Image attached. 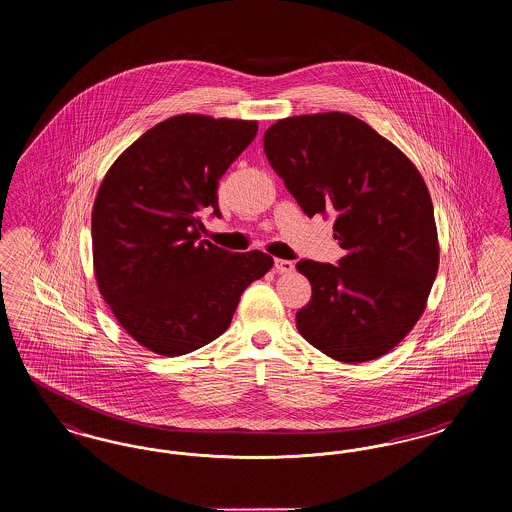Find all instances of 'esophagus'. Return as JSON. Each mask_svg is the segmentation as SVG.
Returning a JSON list of instances; mask_svg holds the SVG:
<instances>
[{"mask_svg":"<svg viewBox=\"0 0 512 512\" xmlns=\"http://www.w3.org/2000/svg\"><path fill=\"white\" fill-rule=\"evenodd\" d=\"M274 268H276V272H282V274H288V272H293V261H286V259H276L274 261Z\"/></svg>","mask_w":512,"mask_h":512,"instance_id":"obj_1","label":"esophagus"}]
</instances>
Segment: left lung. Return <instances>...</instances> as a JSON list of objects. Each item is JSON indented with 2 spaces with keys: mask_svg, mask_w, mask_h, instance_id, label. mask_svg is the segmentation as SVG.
<instances>
[{
  "mask_svg": "<svg viewBox=\"0 0 512 512\" xmlns=\"http://www.w3.org/2000/svg\"><path fill=\"white\" fill-rule=\"evenodd\" d=\"M270 167L305 215L334 213L338 265L303 259L311 301L299 334L340 363L374 361L413 330L439 265L434 205L411 159L365 121L317 113L276 121Z\"/></svg>",
  "mask_w": 512,
  "mask_h": 512,
  "instance_id": "obj_1",
  "label": "left lung"
}]
</instances>
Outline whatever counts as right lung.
<instances>
[{"label": "right lung", "instance_id": "1", "mask_svg": "<svg viewBox=\"0 0 512 512\" xmlns=\"http://www.w3.org/2000/svg\"><path fill=\"white\" fill-rule=\"evenodd\" d=\"M257 121L176 115L124 149L99 186L92 247L99 293L126 334L178 357L217 340L245 288L274 265L263 251L209 240L219 180L257 136Z\"/></svg>", "mask_w": 512, "mask_h": 512}]
</instances>
